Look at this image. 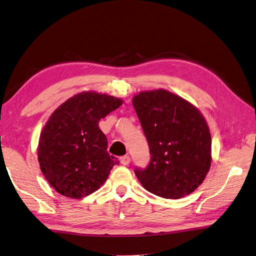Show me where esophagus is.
<instances>
[{
  "label": "esophagus",
  "instance_id": "1",
  "mask_svg": "<svg viewBox=\"0 0 256 256\" xmlns=\"http://www.w3.org/2000/svg\"><path fill=\"white\" fill-rule=\"evenodd\" d=\"M120 162L122 164L128 166L130 162V156H123L120 158Z\"/></svg>",
  "mask_w": 256,
  "mask_h": 256
}]
</instances>
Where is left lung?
Segmentation results:
<instances>
[{
	"instance_id": "left-lung-1",
	"label": "left lung",
	"mask_w": 256,
	"mask_h": 256,
	"mask_svg": "<svg viewBox=\"0 0 256 256\" xmlns=\"http://www.w3.org/2000/svg\"><path fill=\"white\" fill-rule=\"evenodd\" d=\"M132 104L150 152L136 176L148 192L178 200L194 192L208 174L212 138L200 110L164 89L140 92Z\"/></svg>"
}]
</instances>
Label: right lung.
Masks as SVG:
<instances>
[{"label": "right lung", "mask_w": 256, "mask_h": 256, "mask_svg": "<svg viewBox=\"0 0 256 256\" xmlns=\"http://www.w3.org/2000/svg\"><path fill=\"white\" fill-rule=\"evenodd\" d=\"M122 102L106 94L82 92L51 114L40 134L38 162L58 193L85 198L108 179L118 162L106 152L108 140L98 123Z\"/></svg>", "instance_id": "1"}]
</instances>
